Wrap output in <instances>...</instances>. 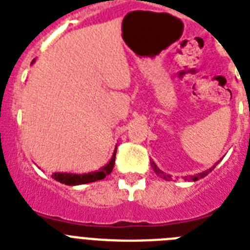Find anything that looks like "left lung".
<instances>
[{"instance_id": "1", "label": "left lung", "mask_w": 250, "mask_h": 250, "mask_svg": "<svg viewBox=\"0 0 250 250\" xmlns=\"http://www.w3.org/2000/svg\"><path fill=\"white\" fill-rule=\"evenodd\" d=\"M218 163H219V161H218ZM218 163H216V164H214L213 167H210V169H208V170H205V171H203V173H199V174H196V175H193V176H189V180H191V182H196V180H199V179H202V178H204V176H207L208 174L210 173L211 170L214 169V167H216V165H218ZM150 164H151V167H152V170H154V171H155V174L158 176H160L161 179H165V180H170V179H171V175H169V174H167V173H164V171H163V170H160L158 167V165L155 164V163H154V161L152 160H150ZM185 178H188V176H185Z\"/></svg>"}]
</instances>
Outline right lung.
Segmentation results:
<instances>
[{
    "instance_id": "right-lung-1",
    "label": "right lung",
    "mask_w": 250,
    "mask_h": 250,
    "mask_svg": "<svg viewBox=\"0 0 250 250\" xmlns=\"http://www.w3.org/2000/svg\"><path fill=\"white\" fill-rule=\"evenodd\" d=\"M36 61V59L32 60V63ZM115 156H116V147L114 150V154H112L111 159L105 167H100L98 171H91V173L86 174H72V173H54L52 174V178L57 182L62 183L65 185H81V184H87V183L98 182L101 179L105 178L106 175H109L110 173L114 169L115 164Z\"/></svg>"
}]
</instances>
